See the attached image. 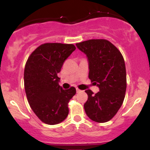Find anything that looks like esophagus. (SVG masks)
<instances>
[{
  "label": "esophagus",
  "instance_id": "obj_1",
  "mask_svg": "<svg viewBox=\"0 0 150 150\" xmlns=\"http://www.w3.org/2000/svg\"><path fill=\"white\" fill-rule=\"evenodd\" d=\"M76 91H77V93H81V92L82 91L80 90V89H78V88H76Z\"/></svg>",
  "mask_w": 150,
  "mask_h": 150
}]
</instances>
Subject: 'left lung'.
Segmentation results:
<instances>
[{
	"instance_id": "obj_1",
	"label": "left lung",
	"mask_w": 150,
	"mask_h": 150,
	"mask_svg": "<svg viewBox=\"0 0 150 150\" xmlns=\"http://www.w3.org/2000/svg\"><path fill=\"white\" fill-rule=\"evenodd\" d=\"M88 62V78L99 91L93 94L85 91L88 100L85 112L93 121L105 122L111 120L122 106L126 91V71L120 51L104 39H92L76 43Z\"/></svg>"
}]
</instances>
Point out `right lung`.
<instances>
[{
	"instance_id": "right-lung-1",
	"label": "right lung",
	"mask_w": 150,
	"mask_h": 150,
	"mask_svg": "<svg viewBox=\"0 0 150 150\" xmlns=\"http://www.w3.org/2000/svg\"><path fill=\"white\" fill-rule=\"evenodd\" d=\"M75 48L73 44L44 43L30 54L25 64L24 83L29 104L38 117L48 125L65 120L69 101L76 93L74 87L64 90L57 76Z\"/></svg>"
}]
</instances>
